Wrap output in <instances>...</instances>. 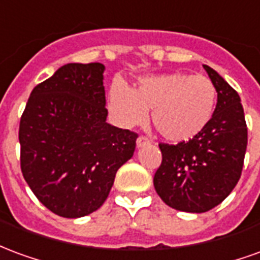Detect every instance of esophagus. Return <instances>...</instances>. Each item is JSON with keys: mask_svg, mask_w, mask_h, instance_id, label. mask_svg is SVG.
Wrapping results in <instances>:
<instances>
[{"mask_svg": "<svg viewBox=\"0 0 260 260\" xmlns=\"http://www.w3.org/2000/svg\"><path fill=\"white\" fill-rule=\"evenodd\" d=\"M136 145H138V147L147 146V145H150V139H149L147 136L141 135L138 139H136Z\"/></svg>", "mask_w": 260, "mask_h": 260, "instance_id": "obj_1", "label": "esophagus"}]
</instances>
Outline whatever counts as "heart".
Listing matches in <instances>:
<instances>
[{"mask_svg": "<svg viewBox=\"0 0 260 260\" xmlns=\"http://www.w3.org/2000/svg\"><path fill=\"white\" fill-rule=\"evenodd\" d=\"M216 103L212 80L182 72L142 78L135 90L117 79L108 93V108L119 124H141L152 110L154 128L170 142L189 141L201 134L212 119Z\"/></svg>", "mask_w": 260, "mask_h": 260, "instance_id": "obj_1", "label": "heart"}]
</instances>
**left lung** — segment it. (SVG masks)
<instances>
[{
	"instance_id": "8db88e82",
	"label": "left lung",
	"mask_w": 260,
	"mask_h": 260,
	"mask_svg": "<svg viewBox=\"0 0 260 260\" xmlns=\"http://www.w3.org/2000/svg\"><path fill=\"white\" fill-rule=\"evenodd\" d=\"M203 68L217 90L212 119L188 142L160 143L163 160L153 178L161 201L181 212H207L231 193L242 173L248 143L238 93L214 69Z\"/></svg>"
}]
</instances>
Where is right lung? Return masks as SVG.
I'll use <instances>...</instances> for the list:
<instances>
[{
	"mask_svg": "<svg viewBox=\"0 0 260 260\" xmlns=\"http://www.w3.org/2000/svg\"><path fill=\"white\" fill-rule=\"evenodd\" d=\"M104 65L67 64L31 90L19 125L20 169L33 193L61 217L96 212L138 134L107 119Z\"/></svg>",
	"mask_w": 260,
	"mask_h": 260,
	"instance_id": "1",
	"label": "right lung"
}]
</instances>
